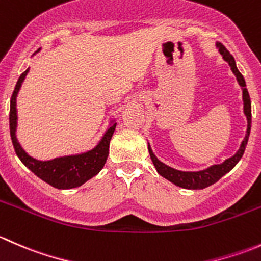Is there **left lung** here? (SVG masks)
Segmentation results:
<instances>
[{
	"mask_svg": "<svg viewBox=\"0 0 261 261\" xmlns=\"http://www.w3.org/2000/svg\"><path fill=\"white\" fill-rule=\"evenodd\" d=\"M216 46L218 48V51L221 53V55L223 57V59L230 64L231 70L233 72V74L238 78L239 84L243 88V99H244V114L247 118V130L246 135H245L243 143H241L240 149L238 150L233 156L226 159L222 164H216L212 165V167L207 168L204 170H199V172H181V170H177L174 168H170L168 165H165L164 163L160 162L156 156L152 152L151 147L149 145V152L150 158H151L152 163H154L155 168H156L158 173H159L162 177H164L165 179H168L172 183H174L175 186L181 187V188L186 189H203L206 187L211 186V184L216 183L220 178H222L226 173L230 172L233 167L239 163V160L243 156L245 147H246L247 140H249L250 135V128H251V101H250L249 92H247L246 83H245V80L240 72H239L238 67H236L235 59H233L232 55L230 54L227 49L222 45L221 43L216 44Z\"/></svg>",
	"mask_w": 261,
	"mask_h": 261,
	"instance_id": "obj_1",
	"label": "left lung"
}]
</instances>
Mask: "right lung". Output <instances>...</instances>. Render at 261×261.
Masks as SVG:
<instances>
[{
	"label": "right lung",
	"instance_id": "1",
	"mask_svg": "<svg viewBox=\"0 0 261 261\" xmlns=\"http://www.w3.org/2000/svg\"><path fill=\"white\" fill-rule=\"evenodd\" d=\"M29 69H26L18 78L16 86L11 96L10 102V134L14 144V149L21 162L28 167L35 175L40 179L58 189H70L80 187L87 180L98 174L106 163L109 156L110 141L116 128V122L112 121L110 127L107 128L101 141L96 147L87 152H82L69 156L55 158L53 160H36L25 152L16 139V126H17V111H16V97L21 84L25 80Z\"/></svg>",
	"mask_w": 261,
	"mask_h": 261
}]
</instances>
